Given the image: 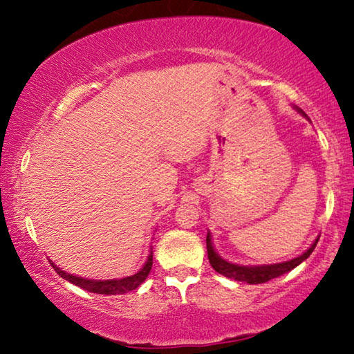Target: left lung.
Returning a JSON list of instances; mask_svg holds the SVG:
<instances>
[{"label":"left lung","instance_id":"1","mask_svg":"<svg viewBox=\"0 0 354 354\" xmlns=\"http://www.w3.org/2000/svg\"><path fill=\"white\" fill-rule=\"evenodd\" d=\"M297 111L301 113L303 117L308 115L304 113L301 109ZM317 242H319V239L310 245V247L304 251L301 256L298 257H293L290 261H286V262H279V263H272V266H237V263H231L225 259H221V257L217 254V251L214 250V245H212V239L211 234L207 232V237H206V247H207V257H209V263H211L212 268L215 272H218L220 274H223L226 278H231V279H236V281H243V283H248V284H262V283H267V281H270L273 278H278L281 274H284L287 272H290L295 268L297 266H299L303 261H306L308 257L313 253Z\"/></svg>","mask_w":354,"mask_h":354}]
</instances>
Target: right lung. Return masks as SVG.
Returning a JSON list of instances; mask_svg holds the SVG:
<instances>
[{"mask_svg": "<svg viewBox=\"0 0 354 354\" xmlns=\"http://www.w3.org/2000/svg\"><path fill=\"white\" fill-rule=\"evenodd\" d=\"M51 266H53V268H55L59 277H62L64 279L70 281L71 284L81 287V289H84V290H88L92 293H101V295H120V293H128L131 290L137 289V287H139L143 281L147 279L148 273H149V270H151V266H153V251L149 250V254H148L145 266H143L139 272L133 274V277H127L122 279H106V281L86 279L81 277H75V274L65 273L57 266H55V262H51Z\"/></svg>", "mask_w": 354, "mask_h": 354, "instance_id": "right-lung-1", "label": "right lung"}]
</instances>
